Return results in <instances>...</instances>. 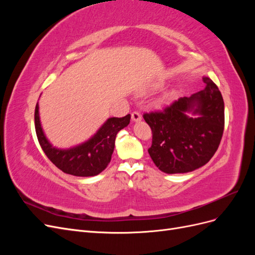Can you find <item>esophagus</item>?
<instances>
[{
  "mask_svg": "<svg viewBox=\"0 0 255 255\" xmlns=\"http://www.w3.org/2000/svg\"><path fill=\"white\" fill-rule=\"evenodd\" d=\"M132 120L134 121V122H138V121H140L141 120V115L138 113V112H133L132 113Z\"/></svg>",
  "mask_w": 255,
  "mask_h": 255,
  "instance_id": "1",
  "label": "esophagus"
}]
</instances>
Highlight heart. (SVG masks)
Masks as SVG:
<instances>
[{
  "label": "heart",
  "mask_w": 255,
  "mask_h": 255,
  "mask_svg": "<svg viewBox=\"0 0 255 255\" xmlns=\"http://www.w3.org/2000/svg\"><path fill=\"white\" fill-rule=\"evenodd\" d=\"M160 86V82H157L155 85H154V87H159Z\"/></svg>",
  "instance_id": "heart-1"
}]
</instances>
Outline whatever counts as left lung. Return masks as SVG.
I'll use <instances>...</instances> for the list:
<instances>
[{"label":"left lung","mask_w":255,"mask_h":255,"mask_svg":"<svg viewBox=\"0 0 255 255\" xmlns=\"http://www.w3.org/2000/svg\"><path fill=\"white\" fill-rule=\"evenodd\" d=\"M203 82V90L180 98L163 112L143 115L153 134L148 152L160 171H194L218 149L225 128V103L216 84L207 76Z\"/></svg>","instance_id":"left-lung-1"}]
</instances>
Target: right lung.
I'll use <instances>...</instances> for the list:
<instances>
[{
    "label": "right lung",
    "mask_w": 255,
    "mask_h": 255,
    "mask_svg": "<svg viewBox=\"0 0 255 255\" xmlns=\"http://www.w3.org/2000/svg\"><path fill=\"white\" fill-rule=\"evenodd\" d=\"M130 115L109 118L87 141L69 149H58L49 141L41 127L39 104L35 109V128L38 141L48 158L61 171L75 176H95L110 164L119 130L128 126Z\"/></svg>",
    "instance_id": "right-lung-1"
}]
</instances>
